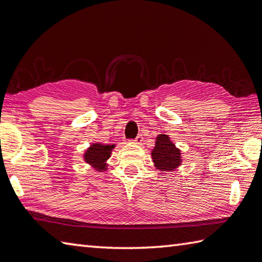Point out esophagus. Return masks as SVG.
I'll return each mask as SVG.
<instances>
[{
	"label": "esophagus",
	"instance_id": "34e87169",
	"mask_svg": "<svg viewBox=\"0 0 262 262\" xmlns=\"http://www.w3.org/2000/svg\"><path fill=\"white\" fill-rule=\"evenodd\" d=\"M143 142V138H142V135H138L136 136V139L135 140H133L132 141V143H134V144H141Z\"/></svg>",
	"mask_w": 262,
	"mask_h": 262
}]
</instances>
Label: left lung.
Wrapping results in <instances>:
<instances>
[{
  "label": "left lung",
  "instance_id": "8db88e82",
  "mask_svg": "<svg viewBox=\"0 0 262 262\" xmlns=\"http://www.w3.org/2000/svg\"><path fill=\"white\" fill-rule=\"evenodd\" d=\"M151 160L156 170L161 172L175 171L182 164V152L167 134L157 135L155 147L151 150Z\"/></svg>",
  "mask_w": 262,
  "mask_h": 262
}]
</instances>
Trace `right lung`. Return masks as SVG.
Instances as JSON below:
<instances>
[{"label":"right lung","instance_id":"1","mask_svg":"<svg viewBox=\"0 0 262 262\" xmlns=\"http://www.w3.org/2000/svg\"><path fill=\"white\" fill-rule=\"evenodd\" d=\"M116 144H105V143H99L95 142L92 143L91 146L84 151V161L91 168H93L95 171L102 172L106 171L108 163L107 161L112 155V151L115 148Z\"/></svg>","mask_w":262,"mask_h":262}]
</instances>
